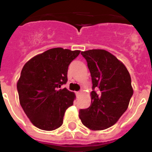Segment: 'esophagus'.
Listing matches in <instances>:
<instances>
[{
    "instance_id": "esophagus-1",
    "label": "esophagus",
    "mask_w": 152,
    "mask_h": 152,
    "mask_svg": "<svg viewBox=\"0 0 152 152\" xmlns=\"http://www.w3.org/2000/svg\"><path fill=\"white\" fill-rule=\"evenodd\" d=\"M81 95V91H78V92H76V95L77 96H79V95Z\"/></svg>"
}]
</instances>
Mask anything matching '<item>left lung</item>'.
Masks as SVG:
<instances>
[{
    "label": "left lung",
    "instance_id": "left-lung-1",
    "mask_svg": "<svg viewBox=\"0 0 152 152\" xmlns=\"http://www.w3.org/2000/svg\"><path fill=\"white\" fill-rule=\"evenodd\" d=\"M81 54L88 62L93 91L91 106L79 111V117L89 129H106L128 109L133 94L130 74L122 62L105 50H90Z\"/></svg>",
    "mask_w": 152,
    "mask_h": 152
}]
</instances>
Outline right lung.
Here are the masks:
<instances>
[{"mask_svg":"<svg viewBox=\"0 0 152 152\" xmlns=\"http://www.w3.org/2000/svg\"><path fill=\"white\" fill-rule=\"evenodd\" d=\"M80 53L53 48L33 57L23 67L17 81L19 99L35 127L53 131L63 124L64 113L76 95L61 87L68 80L69 64Z\"/></svg>","mask_w":152,"mask_h":152,"instance_id":"right-lung-1","label":"right lung"}]
</instances>
